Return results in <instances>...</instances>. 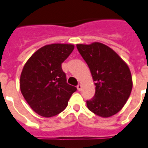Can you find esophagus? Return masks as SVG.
I'll return each mask as SVG.
<instances>
[{
  "label": "esophagus",
  "mask_w": 148,
  "mask_h": 148,
  "mask_svg": "<svg viewBox=\"0 0 148 148\" xmlns=\"http://www.w3.org/2000/svg\"><path fill=\"white\" fill-rule=\"evenodd\" d=\"M77 90L78 91H80L82 90V85L80 84H78L77 86Z\"/></svg>",
  "instance_id": "34e87169"
}]
</instances>
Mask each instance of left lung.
<instances>
[{
  "instance_id": "8db88e82",
  "label": "left lung",
  "mask_w": 148,
  "mask_h": 148,
  "mask_svg": "<svg viewBox=\"0 0 148 148\" xmlns=\"http://www.w3.org/2000/svg\"><path fill=\"white\" fill-rule=\"evenodd\" d=\"M77 48L87 64L96 86L93 98L86 101L87 108L100 117L114 116L124 106L132 90L128 64L103 43L77 44Z\"/></svg>"
}]
</instances>
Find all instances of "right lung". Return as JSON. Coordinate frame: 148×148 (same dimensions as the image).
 <instances>
[{
    "mask_svg": "<svg viewBox=\"0 0 148 148\" xmlns=\"http://www.w3.org/2000/svg\"><path fill=\"white\" fill-rule=\"evenodd\" d=\"M74 49L72 44L55 43L38 49L21 72L20 87L29 106L38 115L55 116L64 110L75 86L66 82L62 64Z\"/></svg>",
    "mask_w": 148,
    "mask_h": 148,
    "instance_id": "right-lung-1",
    "label": "right lung"
}]
</instances>
